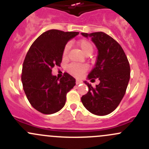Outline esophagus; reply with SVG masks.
<instances>
[{
	"label": "esophagus",
	"instance_id": "1",
	"mask_svg": "<svg viewBox=\"0 0 149 149\" xmlns=\"http://www.w3.org/2000/svg\"><path fill=\"white\" fill-rule=\"evenodd\" d=\"M81 83H82L81 81H80V80H76V85H79V84H81Z\"/></svg>",
	"mask_w": 149,
	"mask_h": 149
}]
</instances>
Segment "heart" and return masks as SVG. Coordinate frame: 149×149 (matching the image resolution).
<instances>
[{
	"mask_svg": "<svg viewBox=\"0 0 149 149\" xmlns=\"http://www.w3.org/2000/svg\"><path fill=\"white\" fill-rule=\"evenodd\" d=\"M78 46L81 49V52H83L85 55H90L93 52L94 47H93L92 44L89 41L86 40H81L78 42ZM69 49V45H67L63 49V55L64 58H65L68 55V52ZM86 70V68L84 65H71L69 66L68 70L70 73L76 76H80L83 73V72Z\"/></svg>",
	"mask_w": 149,
	"mask_h": 149,
	"instance_id": "heart-1",
	"label": "heart"
}]
</instances>
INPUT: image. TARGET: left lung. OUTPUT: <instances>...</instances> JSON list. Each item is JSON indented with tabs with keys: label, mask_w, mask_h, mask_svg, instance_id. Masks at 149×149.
<instances>
[{
	"label": "left lung",
	"mask_w": 149,
	"mask_h": 149,
	"mask_svg": "<svg viewBox=\"0 0 149 149\" xmlns=\"http://www.w3.org/2000/svg\"><path fill=\"white\" fill-rule=\"evenodd\" d=\"M91 39L97 49L95 67L87 79H98L100 84L95 87L85 81L88 87L81 102L86 109L96 115H107L113 112L123 100L130 80V68L127 58L121 46L105 33H81Z\"/></svg>",
	"instance_id": "left-lung-1"
}]
</instances>
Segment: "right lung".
I'll list each match as a JSON object with an SVG mask.
<instances>
[{
    "label": "right lung",
    "instance_id": "right-lung-1",
    "mask_svg": "<svg viewBox=\"0 0 149 149\" xmlns=\"http://www.w3.org/2000/svg\"><path fill=\"white\" fill-rule=\"evenodd\" d=\"M79 34L57 29L42 33L26 53L22 68L24 91L31 106L41 113L50 115L61 110L66 94L76 85V79L65 73L59 79L52 68L60 66L68 42Z\"/></svg>",
    "mask_w": 149,
    "mask_h": 149
}]
</instances>
